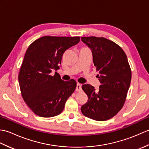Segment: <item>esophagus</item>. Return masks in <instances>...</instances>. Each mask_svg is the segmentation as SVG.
I'll return each instance as SVG.
<instances>
[{"label":"esophagus","mask_w":149,"mask_h":149,"mask_svg":"<svg viewBox=\"0 0 149 149\" xmlns=\"http://www.w3.org/2000/svg\"><path fill=\"white\" fill-rule=\"evenodd\" d=\"M77 91H81L82 90V87H81V84L79 83H77V86H76V89H75Z\"/></svg>","instance_id":"obj_1"}]
</instances>
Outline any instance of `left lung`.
Wrapping results in <instances>:
<instances>
[{
    "label": "left lung",
    "mask_w": 149,
    "mask_h": 149,
    "mask_svg": "<svg viewBox=\"0 0 149 149\" xmlns=\"http://www.w3.org/2000/svg\"><path fill=\"white\" fill-rule=\"evenodd\" d=\"M91 49L93 61L100 75L99 89L90 84L82 89L88 95L82 106L83 115L97 121H105L115 116L124 104L131 81V70L123 49L113 41L103 37H82Z\"/></svg>",
    "instance_id": "left-lung-1"
}]
</instances>
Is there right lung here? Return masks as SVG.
<instances>
[{"mask_svg":"<svg viewBox=\"0 0 149 149\" xmlns=\"http://www.w3.org/2000/svg\"><path fill=\"white\" fill-rule=\"evenodd\" d=\"M79 36H45L36 40L26 50L18 74L22 98L28 107L41 117L59 115L74 93L76 81L62 80L58 70L67 49L76 45Z\"/></svg>","mask_w":149,"mask_h":149,"instance_id":"add662e5","label":"right lung"}]
</instances>
